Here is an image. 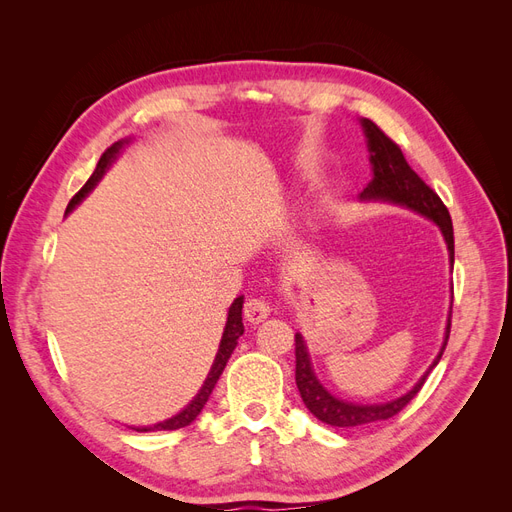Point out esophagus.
Returning <instances> with one entry per match:
<instances>
[{
    "label": "esophagus",
    "mask_w": 512,
    "mask_h": 512,
    "mask_svg": "<svg viewBox=\"0 0 512 512\" xmlns=\"http://www.w3.org/2000/svg\"><path fill=\"white\" fill-rule=\"evenodd\" d=\"M269 314H271V305L265 299H250L243 307V316L254 324L262 322Z\"/></svg>",
    "instance_id": "esophagus-1"
}]
</instances>
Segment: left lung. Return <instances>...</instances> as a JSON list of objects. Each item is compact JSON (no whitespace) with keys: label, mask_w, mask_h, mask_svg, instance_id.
<instances>
[{"label":"left lung","mask_w":512,"mask_h":512,"mask_svg":"<svg viewBox=\"0 0 512 512\" xmlns=\"http://www.w3.org/2000/svg\"><path fill=\"white\" fill-rule=\"evenodd\" d=\"M363 130L367 136V147H369V162L371 170H374V177L367 183L361 198H374V200H389L395 205H404L408 209H414L416 213L425 215V218L433 220L446 239L448 254H451V265L455 262V237H453V222L451 213H448L442 198L433 192L429 185L418 177L412 166L406 162L404 151L393 141V138L386 136L374 121L363 119ZM448 335H451V318H448L444 346L438 354V359L427 369V374L414 384V389L399 397L389 404H374V406H359V404H348L333 397L324 386L318 382L312 369V361H309V354L305 348V342L301 333L294 335V356H297V369H294V380H297V389L301 393L303 404L307 410L312 412L318 421L327 423L331 427H363L369 423L386 421L395 414L404 410L410 401L416 397V393L423 389V384L429 376V371L436 367L442 359L444 348L448 344Z\"/></svg>","instance_id":"1"}]
</instances>
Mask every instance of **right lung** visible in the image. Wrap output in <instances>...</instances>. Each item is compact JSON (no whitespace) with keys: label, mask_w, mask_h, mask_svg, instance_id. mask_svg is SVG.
I'll return each instance as SVG.
<instances>
[{"label":"right lung","mask_w":512,"mask_h":512,"mask_svg":"<svg viewBox=\"0 0 512 512\" xmlns=\"http://www.w3.org/2000/svg\"><path fill=\"white\" fill-rule=\"evenodd\" d=\"M123 143H128V141L113 143L111 147H108V149L102 153V158H100V162H98V166H96V170H94V175H91V177L87 179V183L83 185V188L72 196V200L68 203L66 213H70L76 205L81 203V200H83L91 190H94V185L102 179L104 170L108 168V164H111V162L115 160V156L119 153V149L123 147ZM241 309H243V297L235 299V303L230 305L228 320H226V329H224L222 342H220V350H218V354H215L213 367H211L209 376H207V380H205V384H203V389H200V393L192 399V404H190L188 408H185V410H181L177 416L168 418V421H164V423L151 425V427H132L134 431H173V429L188 427L190 423L196 421V416L200 414V410L205 408L211 391L215 389V384H218V380H220V376H222V371H224V367H226V363H228V359H230V354H232V350H235V346H237V339L243 335Z\"/></svg>","instance_id":"right-lung-1"}]
</instances>
